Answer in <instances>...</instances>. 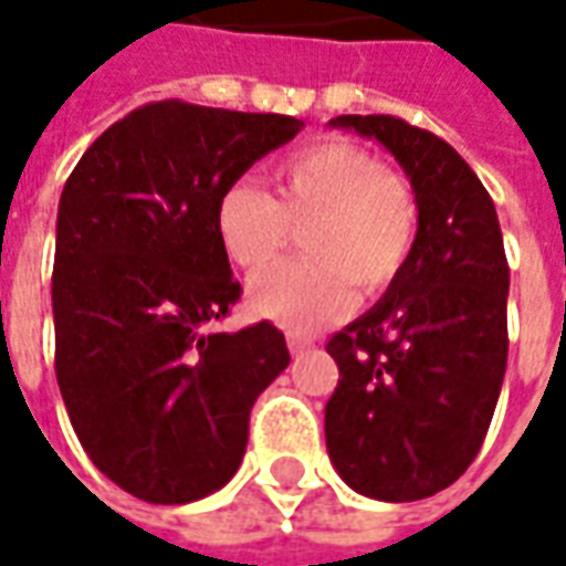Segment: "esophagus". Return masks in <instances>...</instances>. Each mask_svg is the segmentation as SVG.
Wrapping results in <instances>:
<instances>
[{
    "mask_svg": "<svg viewBox=\"0 0 566 566\" xmlns=\"http://www.w3.org/2000/svg\"><path fill=\"white\" fill-rule=\"evenodd\" d=\"M287 348H291L294 357L306 355L308 348H312V339H306V336H287Z\"/></svg>",
    "mask_w": 566,
    "mask_h": 566,
    "instance_id": "obj_1",
    "label": "esophagus"
}]
</instances>
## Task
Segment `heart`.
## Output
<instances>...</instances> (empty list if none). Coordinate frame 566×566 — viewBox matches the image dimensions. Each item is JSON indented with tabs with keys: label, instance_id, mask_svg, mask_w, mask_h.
I'll list each match as a JSON object with an SVG mask.
<instances>
[{
	"label": "heart",
	"instance_id": "1",
	"mask_svg": "<svg viewBox=\"0 0 566 566\" xmlns=\"http://www.w3.org/2000/svg\"><path fill=\"white\" fill-rule=\"evenodd\" d=\"M272 193L248 178L223 187L214 227L227 254L258 270L303 227L308 258L284 260L248 282L258 318L312 331L355 306V284L379 294L403 272L418 239V199L403 172L355 142L327 139L272 163Z\"/></svg>",
	"mask_w": 566,
	"mask_h": 566
}]
</instances>
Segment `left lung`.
<instances>
[{"label":"left lung","mask_w":566,"mask_h":566,"mask_svg":"<svg viewBox=\"0 0 566 566\" xmlns=\"http://www.w3.org/2000/svg\"><path fill=\"white\" fill-rule=\"evenodd\" d=\"M331 127L376 139L418 199V239L376 306L327 343L339 385L324 409L336 473L409 503L458 482L482 449L506 373L510 263L497 211L449 142L391 115Z\"/></svg>","instance_id":"1"}]
</instances>
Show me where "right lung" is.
Returning <instances> with one entry per match:
<instances>
[{
  "label": "right lung",
  "mask_w": 566,
  "mask_h": 566,
  "mask_svg": "<svg viewBox=\"0 0 566 566\" xmlns=\"http://www.w3.org/2000/svg\"><path fill=\"white\" fill-rule=\"evenodd\" d=\"M300 129L163 99L105 129L63 187L56 385L91 461L133 497L172 506L227 485L251 406L291 364L270 321L211 331L242 294L214 206Z\"/></svg>",
  "instance_id": "1"
}]
</instances>
